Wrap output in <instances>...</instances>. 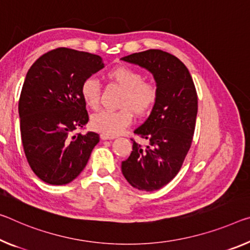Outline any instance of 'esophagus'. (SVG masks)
<instances>
[{"label":"esophagus","mask_w":250,"mask_h":250,"mask_svg":"<svg viewBox=\"0 0 250 250\" xmlns=\"http://www.w3.org/2000/svg\"><path fill=\"white\" fill-rule=\"evenodd\" d=\"M114 136H108V134H104V133H102L101 134V139L102 140H112V139H114Z\"/></svg>","instance_id":"34e87169"}]
</instances>
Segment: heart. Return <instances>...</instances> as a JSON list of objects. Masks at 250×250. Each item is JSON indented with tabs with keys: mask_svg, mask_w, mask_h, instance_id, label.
Returning <instances> with one entry per match:
<instances>
[{
	"mask_svg": "<svg viewBox=\"0 0 250 250\" xmlns=\"http://www.w3.org/2000/svg\"><path fill=\"white\" fill-rule=\"evenodd\" d=\"M105 77L122 89L119 99V110H102L93 114L91 125L97 131L117 136L132 121V113L144 118L151 112L158 101V88L154 83L144 80L136 69L126 65H118L110 69ZM81 97L89 108L97 110L100 105L101 86L94 78H88L81 84Z\"/></svg>",
	"mask_w": 250,
	"mask_h": 250,
	"instance_id": "b5f03b06",
	"label": "heart"
}]
</instances>
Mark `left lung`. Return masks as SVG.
Returning <instances> with one entry per match:
<instances>
[{"label":"left lung","instance_id":"left-lung-1","mask_svg":"<svg viewBox=\"0 0 250 250\" xmlns=\"http://www.w3.org/2000/svg\"><path fill=\"white\" fill-rule=\"evenodd\" d=\"M152 73L158 101L148 119L134 133L148 141H133L129 158L121 164L132 187L154 191L169 184L179 172L191 146L198 111L197 91L188 69L175 55L146 50L121 59Z\"/></svg>","mask_w":250,"mask_h":250}]
</instances>
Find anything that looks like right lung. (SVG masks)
<instances>
[{"mask_svg":"<svg viewBox=\"0 0 250 250\" xmlns=\"http://www.w3.org/2000/svg\"><path fill=\"white\" fill-rule=\"evenodd\" d=\"M104 66L97 54L58 47L27 71L19 100L22 145L31 169L46 184L74 180L100 141L96 132H74L89 121L82 82Z\"/></svg>","mask_w":250,"mask_h":250,"instance_id":"1","label":"right lung"}]
</instances>
